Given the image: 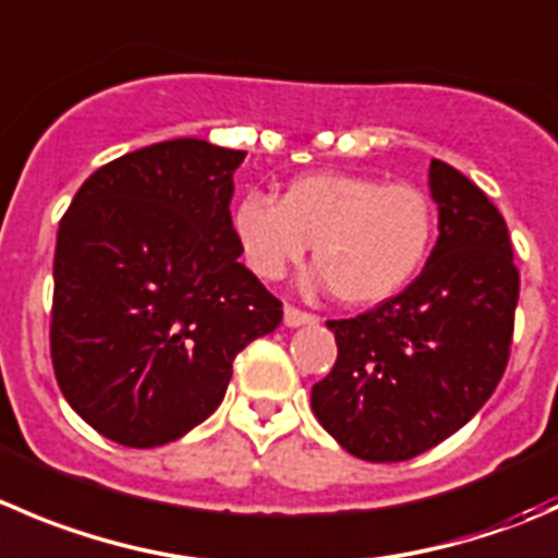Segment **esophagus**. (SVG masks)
<instances>
[{
  "instance_id": "esophagus-1",
  "label": "esophagus",
  "mask_w": 558,
  "mask_h": 558,
  "mask_svg": "<svg viewBox=\"0 0 558 558\" xmlns=\"http://www.w3.org/2000/svg\"><path fill=\"white\" fill-rule=\"evenodd\" d=\"M283 322L289 324V327H302V324H316L318 316H316V313L300 311V307H294V305H286L283 307Z\"/></svg>"
}]
</instances>
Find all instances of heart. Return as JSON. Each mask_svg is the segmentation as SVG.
<instances>
[{"label": "heart", "instance_id": "heart-1", "mask_svg": "<svg viewBox=\"0 0 558 558\" xmlns=\"http://www.w3.org/2000/svg\"><path fill=\"white\" fill-rule=\"evenodd\" d=\"M234 234L258 278L280 280L313 245L318 278L338 300L376 305L425 267L436 240V209L409 182L318 171L291 182L280 204L264 193L242 196Z\"/></svg>", "mask_w": 558, "mask_h": 558}]
</instances>
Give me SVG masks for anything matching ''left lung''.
Instances as JSON below:
<instances>
[{
  "label": "left lung",
  "instance_id": "8db88e82",
  "mask_svg": "<svg viewBox=\"0 0 558 558\" xmlns=\"http://www.w3.org/2000/svg\"><path fill=\"white\" fill-rule=\"evenodd\" d=\"M428 180L439 240L420 278L360 316L327 322L338 360L311 405L362 461H409L461 430L510 360L521 275L505 218L452 166L430 160Z\"/></svg>",
  "mask_w": 558,
  "mask_h": 558
}]
</instances>
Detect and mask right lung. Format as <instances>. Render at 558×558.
Here are the masks:
<instances>
[{"instance_id":"right-lung-1","label":"right lung","mask_w":558,"mask_h":558,"mask_svg":"<svg viewBox=\"0 0 558 558\" xmlns=\"http://www.w3.org/2000/svg\"><path fill=\"white\" fill-rule=\"evenodd\" d=\"M240 149L174 138L100 166L59 220L51 362L75 414L124 447H160L223 400L234 356L283 305L240 264Z\"/></svg>"}]
</instances>
